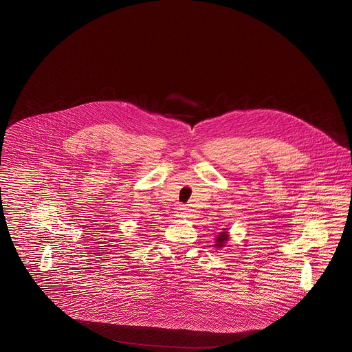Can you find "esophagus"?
Segmentation results:
<instances>
[{
    "label": "esophagus",
    "instance_id": "obj_1",
    "mask_svg": "<svg viewBox=\"0 0 352 352\" xmlns=\"http://www.w3.org/2000/svg\"><path fill=\"white\" fill-rule=\"evenodd\" d=\"M191 211H192V210H190L187 206L179 204V206L175 208V217H178V218H190V217H192Z\"/></svg>",
    "mask_w": 352,
    "mask_h": 352
}]
</instances>
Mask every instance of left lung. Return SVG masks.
<instances>
[{"label":"left lung","instance_id":"left-lung-1","mask_svg":"<svg viewBox=\"0 0 352 352\" xmlns=\"http://www.w3.org/2000/svg\"><path fill=\"white\" fill-rule=\"evenodd\" d=\"M228 240H230V232H228V228H223V230H221V232H219V234H217V239H215V244H214V247H217L218 250H220V248H224Z\"/></svg>","mask_w":352,"mask_h":352}]
</instances>
